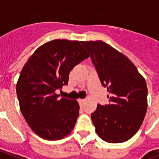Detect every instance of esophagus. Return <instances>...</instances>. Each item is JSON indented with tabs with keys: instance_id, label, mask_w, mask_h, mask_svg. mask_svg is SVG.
I'll use <instances>...</instances> for the list:
<instances>
[{
	"instance_id": "1",
	"label": "esophagus",
	"mask_w": 159,
	"mask_h": 159,
	"mask_svg": "<svg viewBox=\"0 0 159 159\" xmlns=\"http://www.w3.org/2000/svg\"><path fill=\"white\" fill-rule=\"evenodd\" d=\"M78 102H79V104L82 106L84 102H85V100H83V99H78Z\"/></svg>"
}]
</instances>
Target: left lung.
<instances>
[{
  "mask_svg": "<svg viewBox=\"0 0 159 159\" xmlns=\"http://www.w3.org/2000/svg\"><path fill=\"white\" fill-rule=\"evenodd\" d=\"M107 88L110 104L98 105L91 114L97 134L109 143H122L136 134L147 109L145 78L122 52L102 41L82 42Z\"/></svg>",
  "mask_w": 159,
  "mask_h": 159,
  "instance_id": "8db88e82",
  "label": "left lung"
}]
</instances>
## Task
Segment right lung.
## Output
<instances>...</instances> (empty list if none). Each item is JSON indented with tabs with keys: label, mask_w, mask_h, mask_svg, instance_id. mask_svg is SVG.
<instances>
[{
	"label": "right lung",
	"mask_w": 159,
	"mask_h": 159,
	"mask_svg": "<svg viewBox=\"0 0 159 159\" xmlns=\"http://www.w3.org/2000/svg\"><path fill=\"white\" fill-rule=\"evenodd\" d=\"M82 42L66 39L46 42L21 70L16 86L20 111L30 129L45 140L67 136L76 124L78 102L59 100L55 90L67 85L70 70L89 57Z\"/></svg>",
	"instance_id": "1"
}]
</instances>
